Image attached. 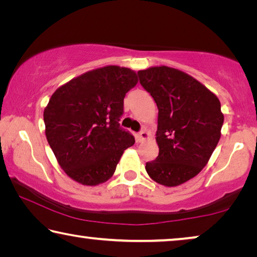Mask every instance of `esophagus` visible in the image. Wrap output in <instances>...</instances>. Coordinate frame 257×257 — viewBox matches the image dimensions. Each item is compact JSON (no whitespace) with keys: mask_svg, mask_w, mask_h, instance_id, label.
Instances as JSON below:
<instances>
[{"mask_svg":"<svg viewBox=\"0 0 257 257\" xmlns=\"http://www.w3.org/2000/svg\"><path fill=\"white\" fill-rule=\"evenodd\" d=\"M147 138H149V133H147L145 129H142L141 132L138 133V141L139 142H143V141H145V139H147Z\"/></svg>","mask_w":257,"mask_h":257,"instance_id":"obj_1","label":"esophagus"}]
</instances>
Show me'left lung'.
<instances>
[{
	"instance_id": "1",
	"label": "left lung",
	"mask_w": 257,
	"mask_h": 257,
	"mask_svg": "<svg viewBox=\"0 0 257 257\" xmlns=\"http://www.w3.org/2000/svg\"><path fill=\"white\" fill-rule=\"evenodd\" d=\"M137 75L159 108V155L145 169L158 184L179 186L202 171L220 141L223 124L220 101L178 69L152 67Z\"/></svg>"
}]
</instances>
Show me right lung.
I'll list each match as a JSON object with an SVG mask.
<instances>
[{
	"label": "right lung",
	"mask_w": 257,
	"mask_h": 257,
	"mask_svg": "<svg viewBox=\"0 0 257 257\" xmlns=\"http://www.w3.org/2000/svg\"><path fill=\"white\" fill-rule=\"evenodd\" d=\"M137 81L130 69L107 66L73 78L52 95L44 110L45 135L71 179L86 186L105 182L135 144L119 121L125 94Z\"/></svg>",
	"instance_id": "right-lung-1"
}]
</instances>
